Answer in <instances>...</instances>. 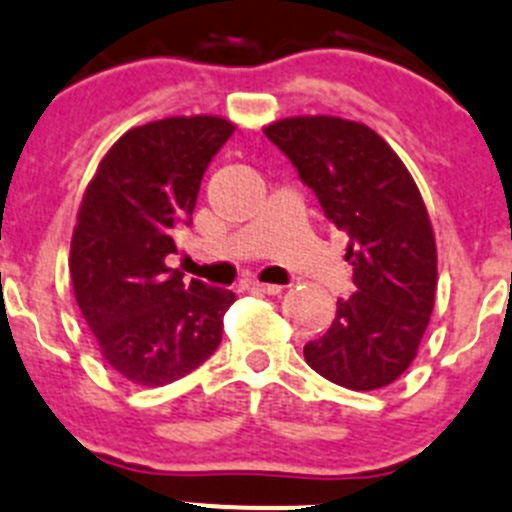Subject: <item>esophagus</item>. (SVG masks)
<instances>
[{
  "label": "esophagus",
  "instance_id": "obj_1",
  "mask_svg": "<svg viewBox=\"0 0 512 512\" xmlns=\"http://www.w3.org/2000/svg\"><path fill=\"white\" fill-rule=\"evenodd\" d=\"M247 290H252V293H262V295H278L280 285H267V283H257V280H252V283H247Z\"/></svg>",
  "mask_w": 512,
  "mask_h": 512
}]
</instances>
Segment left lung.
Returning <instances> with one entry per match:
<instances>
[{
  "mask_svg": "<svg viewBox=\"0 0 512 512\" xmlns=\"http://www.w3.org/2000/svg\"><path fill=\"white\" fill-rule=\"evenodd\" d=\"M262 131L351 240L356 293L338 300L321 338L305 343V361L346 389H384L417 356L437 293V245L422 194L394 148L364 123L295 116Z\"/></svg>",
  "mask_w": 512,
  "mask_h": 512,
  "instance_id": "1",
  "label": "left lung"
}]
</instances>
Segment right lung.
<instances>
[{
	"label": "right lung",
	"instance_id": "add662e5",
	"mask_svg": "<svg viewBox=\"0 0 512 512\" xmlns=\"http://www.w3.org/2000/svg\"><path fill=\"white\" fill-rule=\"evenodd\" d=\"M234 133L219 116H174L123 133L78 209L70 280L100 356L123 379L164 386L217 351L232 290L166 267L209 161Z\"/></svg>",
	"mask_w": 512,
	"mask_h": 512
}]
</instances>
